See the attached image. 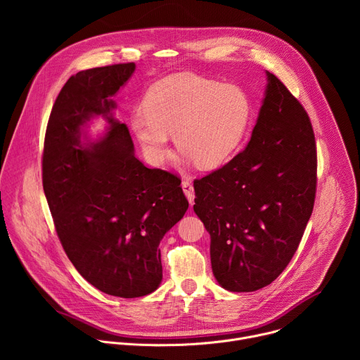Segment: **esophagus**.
<instances>
[{"mask_svg":"<svg viewBox=\"0 0 360 360\" xmlns=\"http://www.w3.org/2000/svg\"><path fill=\"white\" fill-rule=\"evenodd\" d=\"M182 189H184V192H185V195H186L189 203L192 205V203H193V199H195V193H193V186H192L191 181H188V179L182 181Z\"/></svg>","mask_w":360,"mask_h":360,"instance_id":"obj_1","label":"esophagus"}]
</instances>
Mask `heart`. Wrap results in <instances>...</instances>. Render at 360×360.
<instances>
[{"label": "heart", "instance_id": "obj_1", "mask_svg": "<svg viewBox=\"0 0 360 360\" xmlns=\"http://www.w3.org/2000/svg\"><path fill=\"white\" fill-rule=\"evenodd\" d=\"M143 104L132 112L129 128L153 165L168 157L174 134L185 158L200 168H217L233 155L250 117V102L240 88L189 74L155 82Z\"/></svg>", "mask_w": 360, "mask_h": 360}]
</instances>
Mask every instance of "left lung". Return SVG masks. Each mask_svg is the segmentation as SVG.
<instances>
[{"mask_svg": "<svg viewBox=\"0 0 360 360\" xmlns=\"http://www.w3.org/2000/svg\"><path fill=\"white\" fill-rule=\"evenodd\" d=\"M265 98L248 146L193 181V211L211 235V264L231 292L272 283L288 266L316 193V142L300 102L266 71Z\"/></svg>", "mask_w": 360, "mask_h": 360, "instance_id": "left-lung-1", "label": "left lung"}]
</instances>
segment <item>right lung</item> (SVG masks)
Returning a JSON list of instances; mask_svg holds the SVG:
<instances>
[{
	"label": "right lung",
	"mask_w": 360,
	"mask_h": 360,
	"mask_svg": "<svg viewBox=\"0 0 360 360\" xmlns=\"http://www.w3.org/2000/svg\"><path fill=\"white\" fill-rule=\"evenodd\" d=\"M134 71L128 63L72 75L51 111L42 153V186L67 256L92 286L118 297L160 286V242L189 205L181 179L146 168L128 127L112 117L111 96ZM94 116L109 128L91 141L83 128Z\"/></svg>",
	"instance_id": "obj_1"
}]
</instances>
